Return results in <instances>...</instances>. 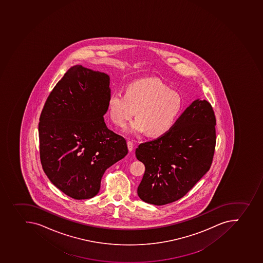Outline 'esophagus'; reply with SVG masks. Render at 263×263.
<instances>
[{"label": "esophagus", "instance_id": "esophagus-1", "mask_svg": "<svg viewBox=\"0 0 263 263\" xmlns=\"http://www.w3.org/2000/svg\"><path fill=\"white\" fill-rule=\"evenodd\" d=\"M133 147H134V144H133V142H130V141H128V142H127L128 150H129V151H130V152L133 151Z\"/></svg>", "mask_w": 263, "mask_h": 263}]
</instances>
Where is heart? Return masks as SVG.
Instances as JSON below:
<instances>
[{
  "label": "heart",
  "mask_w": 263,
  "mask_h": 263,
  "mask_svg": "<svg viewBox=\"0 0 263 263\" xmlns=\"http://www.w3.org/2000/svg\"><path fill=\"white\" fill-rule=\"evenodd\" d=\"M183 107L180 92L159 78L135 81L127 86L126 93L113 92L108 100L109 117L117 126L125 125L138 110V118L125 129L135 135L148 132L153 136L165 134L176 123Z\"/></svg>",
  "instance_id": "b5f03b06"
}]
</instances>
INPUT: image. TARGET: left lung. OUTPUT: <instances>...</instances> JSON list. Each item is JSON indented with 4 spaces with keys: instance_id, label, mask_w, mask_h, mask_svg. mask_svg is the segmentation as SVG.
Instances as JSON below:
<instances>
[{
    "instance_id": "obj_1",
    "label": "left lung",
    "mask_w": 263,
    "mask_h": 263,
    "mask_svg": "<svg viewBox=\"0 0 263 263\" xmlns=\"http://www.w3.org/2000/svg\"><path fill=\"white\" fill-rule=\"evenodd\" d=\"M216 117L206 100H195L170 132L136 149L145 173L138 194L161 206L184 197L209 171L216 145Z\"/></svg>"
}]
</instances>
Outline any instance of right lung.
<instances>
[{
    "label": "right lung",
    "mask_w": 263,
    "mask_h": 263,
    "mask_svg": "<svg viewBox=\"0 0 263 263\" xmlns=\"http://www.w3.org/2000/svg\"><path fill=\"white\" fill-rule=\"evenodd\" d=\"M109 96V77L78 65L57 83L43 107L39 122L42 168L71 198L96 196L107 168L127 154L125 138L104 122Z\"/></svg>",
    "instance_id": "1"
}]
</instances>
